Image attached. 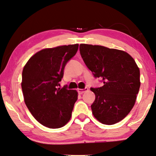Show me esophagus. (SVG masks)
Segmentation results:
<instances>
[{
  "label": "esophagus",
  "mask_w": 156,
  "mask_h": 156,
  "mask_svg": "<svg viewBox=\"0 0 156 156\" xmlns=\"http://www.w3.org/2000/svg\"><path fill=\"white\" fill-rule=\"evenodd\" d=\"M89 91V89L88 88H85V89H78V94H83L84 92H86V91Z\"/></svg>",
  "instance_id": "34e87169"
}]
</instances>
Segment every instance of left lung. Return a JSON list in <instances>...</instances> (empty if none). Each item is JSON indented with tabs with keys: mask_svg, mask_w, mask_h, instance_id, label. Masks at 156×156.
Segmentation results:
<instances>
[{
	"mask_svg": "<svg viewBox=\"0 0 156 156\" xmlns=\"http://www.w3.org/2000/svg\"><path fill=\"white\" fill-rule=\"evenodd\" d=\"M80 53L88 68L102 78V87L91 88L95 100L94 116L106 125L123 120L130 112L140 87V69L131 55L115 48L81 44Z\"/></svg>",
	"mask_w": 156,
	"mask_h": 156,
	"instance_id": "1",
	"label": "left lung"
}]
</instances>
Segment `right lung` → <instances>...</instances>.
I'll return each mask as SVG.
<instances>
[{"instance_id": "right-lung-1", "label": "right lung", "mask_w": 156, "mask_h": 156, "mask_svg": "<svg viewBox=\"0 0 156 156\" xmlns=\"http://www.w3.org/2000/svg\"><path fill=\"white\" fill-rule=\"evenodd\" d=\"M78 49V44L44 48L30 58L22 70L25 105L33 117L48 128H61L70 120L78 92L58 86L65 65Z\"/></svg>"}]
</instances>
